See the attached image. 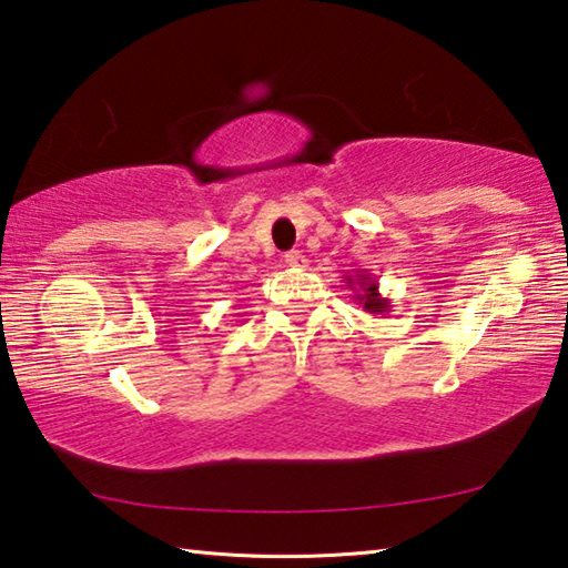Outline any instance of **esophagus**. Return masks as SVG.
Instances as JSON below:
<instances>
[{"label":"esophagus","instance_id":"esophagus-1","mask_svg":"<svg viewBox=\"0 0 568 568\" xmlns=\"http://www.w3.org/2000/svg\"><path fill=\"white\" fill-rule=\"evenodd\" d=\"M285 263L291 267H305L307 257L301 251H291V253H285Z\"/></svg>","mask_w":568,"mask_h":568}]
</instances>
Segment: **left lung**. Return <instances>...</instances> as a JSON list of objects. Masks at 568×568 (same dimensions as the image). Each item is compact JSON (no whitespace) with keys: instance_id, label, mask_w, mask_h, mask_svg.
<instances>
[{"instance_id":"1","label":"left lung","mask_w":568,"mask_h":568,"mask_svg":"<svg viewBox=\"0 0 568 568\" xmlns=\"http://www.w3.org/2000/svg\"><path fill=\"white\" fill-rule=\"evenodd\" d=\"M345 281H347V287L349 291H353L355 295V303L357 305H363L367 313H373V315H385V313H389V301L387 297H383V293H379V285H377V281L369 273H359L357 271V275L353 277V275H345Z\"/></svg>"}]
</instances>
